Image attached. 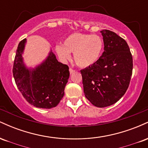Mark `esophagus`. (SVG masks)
<instances>
[{
	"label": "esophagus",
	"mask_w": 148,
	"mask_h": 148,
	"mask_svg": "<svg viewBox=\"0 0 148 148\" xmlns=\"http://www.w3.org/2000/svg\"><path fill=\"white\" fill-rule=\"evenodd\" d=\"M74 72H75V70H74V69H73L72 68L69 69V72H70V74H73Z\"/></svg>",
	"instance_id": "obj_1"
}]
</instances>
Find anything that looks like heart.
<instances>
[{
  "instance_id": "b5f03b06",
  "label": "heart",
  "mask_w": 148,
  "mask_h": 148,
  "mask_svg": "<svg viewBox=\"0 0 148 148\" xmlns=\"http://www.w3.org/2000/svg\"><path fill=\"white\" fill-rule=\"evenodd\" d=\"M103 44L98 35L74 33L66 37L62 47L57 46L56 51L61 58L67 60L69 53H74V59L79 67H88L97 62L102 53Z\"/></svg>"
}]
</instances>
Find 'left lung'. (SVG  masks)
<instances>
[{"label": "left lung", "instance_id": "1", "mask_svg": "<svg viewBox=\"0 0 148 148\" xmlns=\"http://www.w3.org/2000/svg\"><path fill=\"white\" fill-rule=\"evenodd\" d=\"M104 51L93 65L81 70L86 97L94 106L106 107L116 103L128 89L133 58L127 42L114 32L101 31Z\"/></svg>", "mask_w": 148, "mask_h": 148}]
</instances>
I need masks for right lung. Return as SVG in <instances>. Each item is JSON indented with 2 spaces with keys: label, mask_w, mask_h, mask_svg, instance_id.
Returning a JSON list of instances; mask_svg holds the SVG:
<instances>
[{
  "label": "right lung",
  "mask_w": 148,
  "mask_h": 148,
  "mask_svg": "<svg viewBox=\"0 0 148 148\" xmlns=\"http://www.w3.org/2000/svg\"><path fill=\"white\" fill-rule=\"evenodd\" d=\"M25 39L18 44L12 73L18 90L25 99L37 108L56 107L63 97L69 76V67L59 62L51 52L45 62L35 69L28 70L23 64L21 54Z\"/></svg>",
  "instance_id": "obj_1"
}]
</instances>
